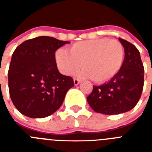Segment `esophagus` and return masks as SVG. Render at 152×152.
<instances>
[{
	"label": "esophagus",
	"mask_w": 152,
	"mask_h": 152,
	"mask_svg": "<svg viewBox=\"0 0 152 152\" xmlns=\"http://www.w3.org/2000/svg\"><path fill=\"white\" fill-rule=\"evenodd\" d=\"M80 80H79V79H77V78H74V84H75V85H77V84H80Z\"/></svg>",
	"instance_id": "1"
}]
</instances>
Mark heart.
Segmentation results:
<instances>
[{
  "instance_id": "1",
  "label": "heart",
  "mask_w": 152,
  "mask_h": 152,
  "mask_svg": "<svg viewBox=\"0 0 152 152\" xmlns=\"http://www.w3.org/2000/svg\"><path fill=\"white\" fill-rule=\"evenodd\" d=\"M124 48L116 39H97L76 42L69 52L58 49L56 61L60 72L72 75L81 66L77 73L81 78H92L96 83L110 80L120 71L124 61Z\"/></svg>"
}]
</instances>
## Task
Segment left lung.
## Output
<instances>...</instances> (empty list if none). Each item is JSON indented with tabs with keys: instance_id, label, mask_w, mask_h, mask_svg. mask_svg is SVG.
<instances>
[{
	"instance_id": "left-lung-1",
	"label": "left lung",
	"mask_w": 152,
	"mask_h": 152,
	"mask_svg": "<svg viewBox=\"0 0 152 152\" xmlns=\"http://www.w3.org/2000/svg\"><path fill=\"white\" fill-rule=\"evenodd\" d=\"M119 40L125 51L121 69L107 83L94 85L87 97L93 110L106 115L131 110L139 102L144 86V66L139 51L129 42Z\"/></svg>"
}]
</instances>
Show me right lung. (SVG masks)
Masks as SVG:
<instances>
[{"label": "right lung", "mask_w": 152, "mask_h": 152, "mask_svg": "<svg viewBox=\"0 0 152 152\" xmlns=\"http://www.w3.org/2000/svg\"><path fill=\"white\" fill-rule=\"evenodd\" d=\"M68 41L39 36L21 43L13 52L8 87L16 108L30 118H45L60 108L73 78L58 72L55 52Z\"/></svg>", "instance_id": "add662e5"}]
</instances>
